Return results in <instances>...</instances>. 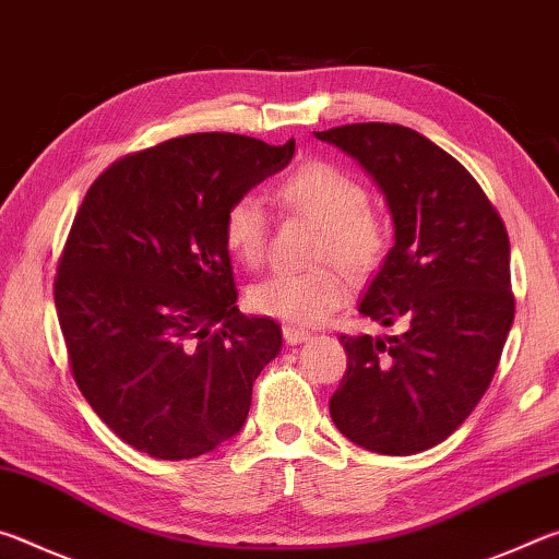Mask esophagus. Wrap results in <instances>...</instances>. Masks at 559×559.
Masks as SVG:
<instances>
[{
    "label": "esophagus",
    "mask_w": 559,
    "mask_h": 559,
    "mask_svg": "<svg viewBox=\"0 0 559 559\" xmlns=\"http://www.w3.org/2000/svg\"><path fill=\"white\" fill-rule=\"evenodd\" d=\"M283 337H286L288 345H298V343H302V340H308L310 333L302 328H296V325H283Z\"/></svg>",
    "instance_id": "obj_1"
}]
</instances>
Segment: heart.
<instances>
[{
    "instance_id": "heart-1",
    "label": "heart",
    "mask_w": 559,
    "mask_h": 559,
    "mask_svg": "<svg viewBox=\"0 0 559 559\" xmlns=\"http://www.w3.org/2000/svg\"><path fill=\"white\" fill-rule=\"evenodd\" d=\"M276 202L320 226L316 261H337L353 276L374 271L386 251L390 231L370 206V192L347 169L330 163H306L276 187ZM222 239L243 266H259L266 257L269 222L251 194L229 202L222 216ZM347 296L343 271L335 263L308 271H276L246 293L251 310L286 323L313 325Z\"/></svg>"
}]
</instances>
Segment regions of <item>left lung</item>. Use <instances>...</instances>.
Returning a JSON list of instances; mask_svg holds the SVG:
<instances>
[{
  "label": "left lung",
  "mask_w": 559,
  "mask_h": 559,
  "mask_svg": "<svg viewBox=\"0 0 559 559\" xmlns=\"http://www.w3.org/2000/svg\"><path fill=\"white\" fill-rule=\"evenodd\" d=\"M386 197L396 241L359 313L400 333L340 335L347 370L330 416L349 441L409 456L449 439L493 382L515 318L506 224L456 157L394 122L316 132Z\"/></svg>",
  "instance_id": "8db88e82"
}]
</instances>
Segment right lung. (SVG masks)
Returning a JSON list of instances; mask_svg holds the SVG:
<instances>
[{"label": "right lung", "mask_w": 559, "mask_h": 559, "mask_svg": "<svg viewBox=\"0 0 559 559\" xmlns=\"http://www.w3.org/2000/svg\"><path fill=\"white\" fill-rule=\"evenodd\" d=\"M293 153L296 140L194 132L116 159L83 197L56 316L81 394L132 449L182 461L241 431L283 340L234 306L222 216Z\"/></svg>", "instance_id": "right-lung-1"}]
</instances>
